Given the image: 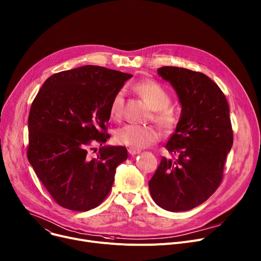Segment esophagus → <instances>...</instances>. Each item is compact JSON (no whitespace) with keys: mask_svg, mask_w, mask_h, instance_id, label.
I'll return each instance as SVG.
<instances>
[{"mask_svg":"<svg viewBox=\"0 0 261 261\" xmlns=\"http://www.w3.org/2000/svg\"><path fill=\"white\" fill-rule=\"evenodd\" d=\"M128 152H129V154H131V155H135V154L140 153L141 150H140V149H134V148H129V149H128Z\"/></svg>","mask_w":261,"mask_h":261,"instance_id":"esophagus-1","label":"esophagus"}]
</instances>
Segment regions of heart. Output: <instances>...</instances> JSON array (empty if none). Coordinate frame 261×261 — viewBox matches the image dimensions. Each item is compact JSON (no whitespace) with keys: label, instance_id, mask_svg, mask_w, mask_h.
I'll return each mask as SVG.
<instances>
[{"label":"heart","instance_id":"obj_1","mask_svg":"<svg viewBox=\"0 0 261 261\" xmlns=\"http://www.w3.org/2000/svg\"><path fill=\"white\" fill-rule=\"evenodd\" d=\"M134 90L140 94L150 108L153 110V119L166 131H172L179 120L177 109L170 105L171 96L163 85L153 80L138 82L133 86ZM124 90H118L110 101L109 113L114 119H118L123 111ZM162 137V131L156 126H140L127 124L118 128L114 133L115 142L130 148H145L158 142Z\"/></svg>","mask_w":261,"mask_h":261}]
</instances>
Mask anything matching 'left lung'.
I'll return each mask as SVG.
<instances>
[{"mask_svg": "<svg viewBox=\"0 0 261 261\" xmlns=\"http://www.w3.org/2000/svg\"><path fill=\"white\" fill-rule=\"evenodd\" d=\"M158 72L175 89L181 115L166 145L172 159H162L149 190L163 209L188 211L204 202L221 184L233 145L230 109L223 92L205 74L171 66Z\"/></svg>", "mask_w": 261, "mask_h": 261, "instance_id": "1", "label": "left lung"}]
</instances>
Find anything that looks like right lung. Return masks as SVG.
<instances>
[{"instance_id": "right-lung-1", "label": "right lung", "mask_w": 261, "mask_h": 261, "mask_svg": "<svg viewBox=\"0 0 261 261\" xmlns=\"http://www.w3.org/2000/svg\"><path fill=\"white\" fill-rule=\"evenodd\" d=\"M132 74L86 65L51 75L31 103L27 158L61 206L88 211L112 188L116 167L128 159L124 146H103L95 159L88 149L106 143L113 95Z\"/></svg>"}]
</instances>
